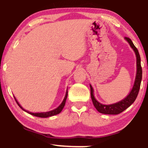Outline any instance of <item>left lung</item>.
I'll list each match as a JSON object with an SVG mask.
<instances>
[{
	"mask_svg": "<svg viewBox=\"0 0 148 148\" xmlns=\"http://www.w3.org/2000/svg\"><path fill=\"white\" fill-rule=\"evenodd\" d=\"M125 40L128 42L133 50L136 53V66H137V70H136V75L135 81H134V84L133 88L131 90L130 94L127 95L125 99L121 100L118 103H113V104L109 105H104L101 104L99 101H97L95 97H94V90L92 87L91 85H90V95H91V99L92 101L93 105L99 113H103V114H108V115H117L119 113H122V112L127 109L129 106H130L134 102L136 99L137 96H138L139 90H140V83H141L142 80V67L140 65V57L139 55V53L138 49L136 47L134 46L132 40H130L129 37H125Z\"/></svg>",
	"mask_w": 148,
	"mask_h": 148,
	"instance_id": "1",
	"label": "left lung"
}]
</instances>
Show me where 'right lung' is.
I'll return each mask as SVG.
<instances>
[{
    "instance_id": "1",
    "label": "right lung",
    "mask_w": 148,
    "mask_h": 148,
    "mask_svg": "<svg viewBox=\"0 0 148 148\" xmlns=\"http://www.w3.org/2000/svg\"><path fill=\"white\" fill-rule=\"evenodd\" d=\"M67 93H68V92L67 91V92H66L65 97H64L63 101H62V102L61 103V104L58 107V108H56V109H54V110H52V111H48V112H45V113H31V112L26 111V110L23 109V108H22V106L19 104V103H18L17 100L16 99V98L14 97V99H15V101H16V102L17 103L18 106H19L22 110H23L24 111L27 112V113H30V114L34 115V116L39 117V118H48V117H51V116H53V115H56L57 114H59V113H60V112L62 111V108H64V105H65L66 99H67Z\"/></svg>"
}]
</instances>
